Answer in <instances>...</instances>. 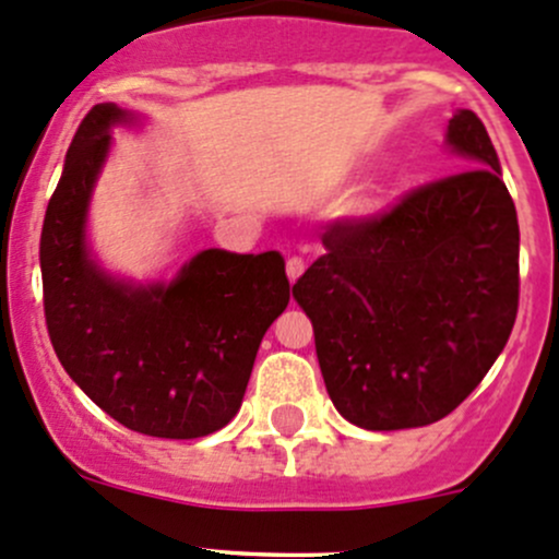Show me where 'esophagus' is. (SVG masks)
Returning a JSON list of instances; mask_svg holds the SVG:
<instances>
[{
	"label": "esophagus",
	"mask_w": 559,
	"mask_h": 559,
	"mask_svg": "<svg viewBox=\"0 0 559 559\" xmlns=\"http://www.w3.org/2000/svg\"><path fill=\"white\" fill-rule=\"evenodd\" d=\"M304 269H307V263H304L301 258H287V266H285L287 280L296 282V280L301 277V274H304Z\"/></svg>",
	"instance_id": "esophagus-1"
}]
</instances>
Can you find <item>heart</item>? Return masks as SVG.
<instances>
[{
	"instance_id": "heart-1",
	"label": "heart",
	"mask_w": 559,
	"mask_h": 559,
	"mask_svg": "<svg viewBox=\"0 0 559 559\" xmlns=\"http://www.w3.org/2000/svg\"><path fill=\"white\" fill-rule=\"evenodd\" d=\"M377 210H379V199H366L364 204H360V212H364V215H371V212Z\"/></svg>"
}]
</instances>
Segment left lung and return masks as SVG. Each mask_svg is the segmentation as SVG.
Instances as JSON below:
<instances>
[{"label": "left lung", "instance_id": "8db88e82", "mask_svg": "<svg viewBox=\"0 0 559 559\" xmlns=\"http://www.w3.org/2000/svg\"><path fill=\"white\" fill-rule=\"evenodd\" d=\"M447 147L468 169L384 215L333 223L293 285L328 395L366 430L439 423L485 379L516 320L520 223L485 123L457 109Z\"/></svg>", "mask_w": 559, "mask_h": 559}]
</instances>
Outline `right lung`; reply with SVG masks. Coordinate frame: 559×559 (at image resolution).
Masks as SVG:
<instances>
[{"label":"right lung","mask_w":559,"mask_h":559,"mask_svg":"<svg viewBox=\"0 0 559 559\" xmlns=\"http://www.w3.org/2000/svg\"><path fill=\"white\" fill-rule=\"evenodd\" d=\"M136 115L96 105L67 151L39 239L45 322L61 366L112 419L155 439H201L237 417L263 333L290 282L277 250L195 252L171 280L115 277L88 241V206L115 126Z\"/></svg>","instance_id":"right-lung-1"}]
</instances>
